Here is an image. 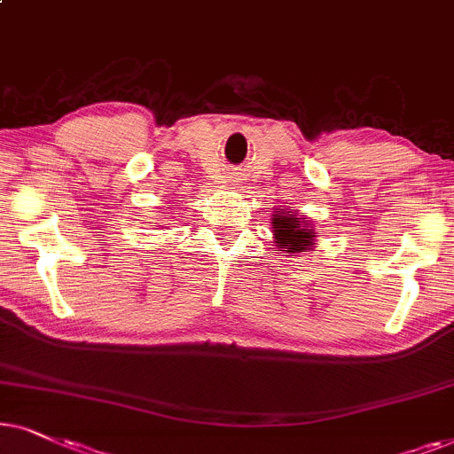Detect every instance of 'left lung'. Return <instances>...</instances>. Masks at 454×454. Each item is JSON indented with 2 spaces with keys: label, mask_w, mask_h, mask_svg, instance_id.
Instances as JSON below:
<instances>
[{
  "label": "left lung",
  "mask_w": 454,
  "mask_h": 454,
  "mask_svg": "<svg viewBox=\"0 0 454 454\" xmlns=\"http://www.w3.org/2000/svg\"><path fill=\"white\" fill-rule=\"evenodd\" d=\"M271 228H274V243L278 251H286L290 255L313 251L317 245V232L313 231V223L305 215H299L294 209L276 211L271 217Z\"/></svg>",
  "instance_id": "left-lung-1"
}]
</instances>
